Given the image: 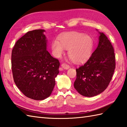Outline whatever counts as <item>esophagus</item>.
<instances>
[{"label": "esophagus", "instance_id": "1", "mask_svg": "<svg viewBox=\"0 0 127 127\" xmlns=\"http://www.w3.org/2000/svg\"><path fill=\"white\" fill-rule=\"evenodd\" d=\"M61 66H62V68H63L64 69H66V70L69 69V68H70V66L68 65V64H66V63H63V64H62V65H61Z\"/></svg>", "mask_w": 127, "mask_h": 127}]
</instances>
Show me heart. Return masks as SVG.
I'll return each instance as SVG.
<instances>
[{"label": "heart", "instance_id": "obj_1", "mask_svg": "<svg viewBox=\"0 0 127 127\" xmlns=\"http://www.w3.org/2000/svg\"><path fill=\"white\" fill-rule=\"evenodd\" d=\"M92 47L93 40L90 35L76 32L63 34L59 37V41L55 40L51 44L55 57L60 58L66 49L69 57L75 63L85 61L91 55Z\"/></svg>", "mask_w": 127, "mask_h": 127}]
</instances>
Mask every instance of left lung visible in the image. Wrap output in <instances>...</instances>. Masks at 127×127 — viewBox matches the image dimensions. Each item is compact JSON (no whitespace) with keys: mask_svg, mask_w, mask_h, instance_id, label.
Masks as SVG:
<instances>
[{"mask_svg":"<svg viewBox=\"0 0 127 127\" xmlns=\"http://www.w3.org/2000/svg\"><path fill=\"white\" fill-rule=\"evenodd\" d=\"M99 33V43L95 50L84 64L76 69L74 88L85 96H94L104 91L115 71L114 48L103 33Z\"/></svg>","mask_w":127,"mask_h":127,"instance_id":"left-lung-1","label":"left lung"}]
</instances>
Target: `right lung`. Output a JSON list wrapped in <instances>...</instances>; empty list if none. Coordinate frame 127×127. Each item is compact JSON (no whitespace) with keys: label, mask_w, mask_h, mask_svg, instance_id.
<instances>
[{"label":"right lung","mask_w":127,"mask_h":127,"mask_svg":"<svg viewBox=\"0 0 127 127\" xmlns=\"http://www.w3.org/2000/svg\"><path fill=\"white\" fill-rule=\"evenodd\" d=\"M44 29L28 32L18 40L11 55V66L16 85L24 95L36 100L52 93L59 62L47 51Z\"/></svg>","instance_id":"1"}]
</instances>
